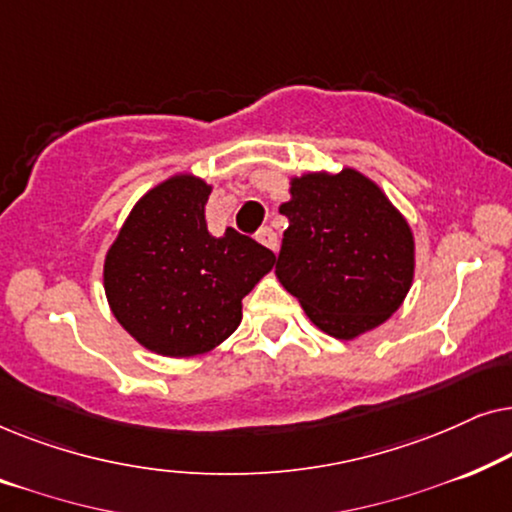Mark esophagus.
<instances>
[{
    "label": "esophagus",
    "mask_w": 512,
    "mask_h": 512,
    "mask_svg": "<svg viewBox=\"0 0 512 512\" xmlns=\"http://www.w3.org/2000/svg\"><path fill=\"white\" fill-rule=\"evenodd\" d=\"M256 240L261 242L263 247L277 251V235H275V230H272V228H261V230H258Z\"/></svg>",
    "instance_id": "obj_1"
}]
</instances>
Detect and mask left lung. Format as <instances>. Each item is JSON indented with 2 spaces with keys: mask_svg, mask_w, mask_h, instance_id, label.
I'll use <instances>...</instances> for the list:
<instances>
[{
  "mask_svg": "<svg viewBox=\"0 0 512 512\" xmlns=\"http://www.w3.org/2000/svg\"><path fill=\"white\" fill-rule=\"evenodd\" d=\"M275 272L314 324L352 340L401 307L415 275L408 221L356 170L291 181Z\"/></svg>",
  "mask_w": 512,
  "mask_h": 512,
  "instance_id": "obj_1",
  "label": "left lung"
}]
</instances>
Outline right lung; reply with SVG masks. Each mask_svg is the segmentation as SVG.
<instances>
[{
    "mask_svg": "<svg viewBox=\"0 0 512 512\" xmlns=\"http://www.w3.org/2000/svg\"><path fill=\"white\" fill-rule=\"evenodd\" d=\"M212 186L191 174L151 188L104 261V291L125 331L151 352L195 356L242 321V298L275 265L263 244L228 228L209 235Z\"/></svg>",
    "mask_w": 512,
    "mask_h": 512,
    "instance_id": "obj_1",
    "label": "right lung"
}]
</instances>
